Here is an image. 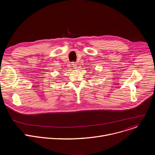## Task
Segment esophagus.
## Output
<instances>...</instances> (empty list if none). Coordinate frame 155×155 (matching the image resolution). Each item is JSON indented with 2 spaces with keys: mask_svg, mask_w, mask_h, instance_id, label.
Masks as SVG:
<instances>
[{
  "mask_svg": "<svg viewBox=\"0 0 155 155\" xmlns=\"http://www.w3.org/2000/svg\"><path fill=\"white\" fill-rule=\"evenodd\" d=\"M72 65H73V68H74V69H77V64H75V62H73V64H72Z\"/></svg>",
  "mask_w": 155,
  "mask_h": 155,
  "instance_id": "esophagus-1",
  "label": "esophagus"
}]
</instances>
